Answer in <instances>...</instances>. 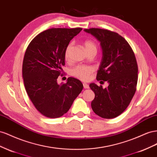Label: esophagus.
I'll use <instances>...</instances> for the list:
<instances>
[{
	"label": "esophagus",
	"mask_w": 157,
	"mask_h": 157,
	"mask_svg": "<svg viewBox=\"0 0 157 157\" xmlns=\"http://www.w3.org/2000/svg\"><path fill=\"white\" fill-rule=\"evenodd\" d=\"M83 87L85 88V89H89V86H88V84H87V83H83Z\"/></svg>",
	"instance_id": "34e87169"
}]
</instances>
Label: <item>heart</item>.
Segmentation results:
<instances>
[{"instance_id": "b5f03b06", "label": "heart", "mask_w": 157, "mask_h": 157, "mask_svg": "<svg viewBox=\"0 0 157 157\" xmlns=\"http://www.w3.org/2000/svg\"><path fill=\"white\" fill-rule=\"evenodd\" d=\"M83 46L87 53H89V52L97 53V45L95 42L91 41V40H87V41H84ZM72 47H73L72 43H70L66 48L64 57H65V60L66 61H70V53L71 50H72ZM93 68L91 66L78 65L71 69V75L74 76V77L77 78L78 79L82 80V81H86V80L89 79V75H91V74L93 72Z\"/></svg>"}]
</instances>
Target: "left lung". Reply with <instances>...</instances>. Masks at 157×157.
Here are the masks:
<instances>
[{
	"mask_svg": "<svg viewBox=\"0 0 157 157\" xmlns=\"http://www.w3.org/2000/svg\"><path fill=\"white\" fill-rule=\"evenodd\" d=\"M84 31L101 43L102 56L97 79L109 84L105 89L94 83L89 85L95 93L91 108L101 118H116L126 109L136 91L138 67L135 55L126 40L117 33L99 28Z\"/></svg>",
	"mask_w": 157,
	"mask_h": 157,
	"instance_id": "obj_1",
	"label": "left lung"
}]
</instances>
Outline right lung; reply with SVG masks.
<instances>
[{
    "label": "right lung",
    "mask_w": 157,
    "mask_h": 157,
    "mask_svg": "<svg viewBox=\"0 0 157 157\" xmlns=\"http://www.w3.org/2000/svg\"><path fill=\"white\" fill-rule=\"evenodd\" d=\"M82 30L52 28L38 34L26 49L22 76L27 93L36 109L47 118H56L69 110L83 84L74 78L58 84L65 65V50L70 41Z\"/></svg>",
    "instance_id": "1"
}]
</instances>
